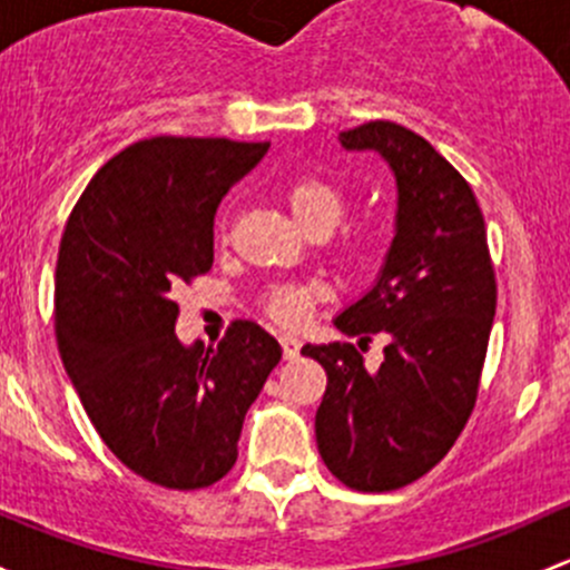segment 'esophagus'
Returning <instances> with one entry per match:
<instances>
[{"instance_id": "1", "label": "esophagus", "mask_w": 570, "mask_h": 570, "mask_svg": "<svg viewBox=\"0 0 570 570\" xmlns=\"http://www.w3.org/2000/svg\"><path fill=\"white\" fill-rule=\"evenodd\" d=\"M281 346H284L286 361H295L301 355V338H295V335H281Z\"/></svg>"}]
</instances>
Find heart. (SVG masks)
<instances>
[{"label": "heart", "instance_id": "heart-1", "mask_svg": "<svg viewBox=\"0 0 570 570\" xmlns=\"http://www.w3.org/2000/svg\"><path fill=\"white\" fill-rule=\"evenodd\" d=\"M286 205H289L297 224L314 235V232H331L338 224L346 202L344 194L327 179L301 175L286 185ZM316 295H320V289L314 284H278L267 289L265 311L278 325H301L311 314Z\"/></svg>", "mask_w": 570, "mask_h": 570}]
</instances>
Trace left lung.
Returning a JSON list of instances; mask_svg holds the SVG:
<instances>
[{
	"label": "left lung",
	"instance_id": "8db88e82",
	"mask_svg": "<svg viewBox=\"0 0 570 570\" xmlns=\"http://www.w3.org/2000/svg\"><path fill=\"white\" fill-rule=\"evenodd\" d=\"M346 149H376L395 171L399 220L374 289L335 327L389 335L386 361L364 368L355 344H305L327 371L316 445L357 491L410 487L464 431L481 387L497 308L487 224L470 183L423 136L391 119L341 130Z\"/></svg>",
	"mask_w": 570,
	"mask_h": 570
}]
</instances>
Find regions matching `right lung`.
<instances>
[{
    "mask_svg": "<svg viewBox=\"0 0 570 570\" xmlns=\"http://www.w3.org/2000/svg\"><path fill=\"white\" fill-rule=\"evenodd\" d=\"M267 149L215 136L141 139L89 179L65 224L59 355L109 451L155 487L218 483L281 361L278 341L250 320L232 322L207 352L175 335V295L213 267L215 209Z\"/></svg>",
    "mask_w": 570,
    "mask_h": 570,
    "instance_id": "1",
    "label": "right lung"
}]
</instances>
